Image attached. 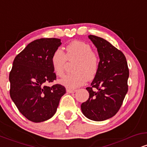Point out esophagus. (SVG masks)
<instances>
[{"instance_id":"34e87169","label":"esophagus","mask_w":147,"mask_h":147,"mask_svg":"<svg viewBox=\"0 0 147 147\" xmlns=\"http://www.w3.org/2000/svg\"><path fill=\"white\" fill-rule=\"evenodd\" d=\"M66 91L69 93H73V92H75L77 90H75V89H70V88H67L66 89Z\"/></svg>"}]
</instances>
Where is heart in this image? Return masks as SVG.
Segmentation results:
<instances>
[{
    "label": "heart",
    "mask_w": 147,
    "mask_h": 147,
    "mask_svg": "<svg viewBox=\"0 0 147 147\" xmlns=\"http://www.w3.org/2000/svg\"><path fill=\"white\" fill-rule=\"evenodd\" d=\"M67 61H75L74 72L64 75L59 80L61 84L69 88H76L95 77L99 68V57L92 51L91 45L82 41H73L65 46V54L60 48L54 51L51 63L54 72L63 75Z\"/></svg>",
    "instance_id": "b5f03b06"
}]
</instances>
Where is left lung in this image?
<instances>
[{"instance_id":"8db88e82","label":"left lung","mask_w":147,"mask_h":147,"mask_svg":"<svg viewBox=\"0 0 147 147\" xmlns=\"http://www.w3.org/2000/svg\"><path fill=\"white\" fill-rule=\"evenodd\" d=\"M88 38L97 48L100 61L91 86L86 88L89 98L81 109L87 118L99 122L113 117L122 106L128 92L129 70L122 51L101 37Z\"/></svg>"}]
</instances>
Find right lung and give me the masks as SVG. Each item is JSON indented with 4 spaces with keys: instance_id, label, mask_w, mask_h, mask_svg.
<instances>
[{
    "instance_id": "obj_1",
    "label": "right lung",
    "mask_w": 147,
    "mask_h": 147,
    "mask_svg": "<svg viewBox=\"0 0 147 147\" xmlns=\"http://www.w3.org/2000/svg\"><path fill=\"white\" fill-rule=\"evenodd\" d=\"M61 39L44 38L29 43L15 57L9 72V94L18 111L30 121L41 122L56 113L65 88L46 84L57 79L51 63Z\"/></svg>"
}]
</instances>
